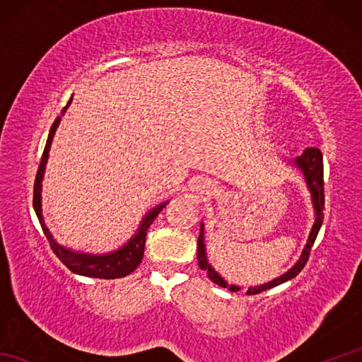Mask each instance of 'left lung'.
I'll return each instance as SVG.
<instances>
[{
	"mask_svg": "<svg viewBox=\"0 0 362 362\" xmlns=\"http://www.w3.org/2000/svg\"><path fill=\"white\" fill-rule=\"evenodd\" d=\"M294 165L303 173L306 185H308V189L311 193L313 199V205H314V211H316V221H314V226L310 232L308 241H306L305 249L300 255L297 263L292 266L288 272H284L280 275L279 279H275L269 283L259 284V286H252L247 289V294H259V292L271 289L274 286H279V284L288 281L291 279H294L300 274V271L305 267L306 261L310 258V252L314 241H316L319 230L322 227V221H324V204H325V194H324V163H322V152L317 148H308L305 149L303 153L300 157L294 160ZM197 261H199V267L202 271H206V275L210 276V280L213 283L219 284L222 288H228L232 292L240 291L241 288L236 286V284H228L222 276L214 271L211 264L209 263V258H206V250H205V243H204V224H201V233H199L197 238Z\"/></svg>",
	"mask_w": 362,
	"mask_h": 362,
	"instance_id": "8db88e82",
	"label": "left lung"
}]
</instances>
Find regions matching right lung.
Returning <instances> with one entry per match:
<instances>
[{
    "label": "right lung",
    "mask_w": 362,
    "mask_h": 362,
    "mask_svg": "<svg viewBox=\"0 0 362 362\" xmlns=\"http://www.w3.org/2000/svg\"><path fill=\"white\" fill-rule=\"evenodd\" d=\"M71 104V99L68 101V104L64 107L62 112L68 109V105ZM60 117L56 118L54 124L51 126L48 140H46V146L43 151V156L40 160V165H38L37 169V175H35V183H34V199H33V205L38 221H40V226L45 236L48 238L49 245L52 252L56 253V257L62 261V263L70 269L71 272L78 274V275H86V276H95V279H121V276H126L129 274H132L135 269L140 266L141 259H143V253H144V243H146V235H148V230L151 224L158 216V213L165 209L168 202H163L157 205L156 209H152L146 216L143 218L140 227H138L136 233L130 238V240L122 245L121 249L104 253V255H93V253H81V252H74L64 247L54 240L52 235L49 233L48 227L45 226L43 222V214H42V179L45 174V166L46 161H48V153L49 148L52 143L54 134H56V129L60 122Z\"/></svg>",
    "instance_id": "obj_1"
}]
</instances>
